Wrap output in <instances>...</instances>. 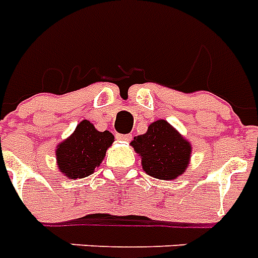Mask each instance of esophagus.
I'll return each mask as SVG.
<instances>
[{
    "instance_id": "obj_1",
    "label": "esophagus",
    "mask_w": 258,
    "mask_h": 258,
    "mask_svg": "<svg viewBox=\"0 0 258 258\" xmlns=\"http://www.w3.org/2000/svg\"><path fill=\"white\" fill-rule=\"evenodd\" d=\"M117 139H120V141H123V142H130L131 141V135H130V134H117Z\"/></svg>"
}]
</instances>
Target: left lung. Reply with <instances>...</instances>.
I'll return each mask as SVG.
<instances>
[{
	"mask_svg": "<svg viewBox=\"0 0 258 258\" xmlns=\"http://www.w3.org/2000/svg\"><path fill=\"white\" fill-rule=\"evenodd\" d=\"M130 145L142 158L143 171L157 179H176L190 165L191 143L163 119L153 121Z\"/></svg>",
	"mask_w": 258,
	"mask_h": 258,
	"instance_id": "1",
	"label": "left lung"
}]
</instances>
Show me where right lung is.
Here are the masks:
<instances>
[{
  "label": "right lung",
  "instance_id": "obj_1",
  "mask_svg": "<svg viewBox=\"0 0 258 258\" xmlns=\"http://www.w3.org/2000/svg\"><path fill=\"white\" fill-rule=\"evenodd\" d=\"M115 138L109 131H97L89 120H82L70 137L56 147V163L68 179H80L100 166Z\"/></svg>",
  "mask_w": 258,
  "mask_h": 258
}]
</instances>
